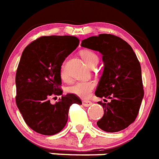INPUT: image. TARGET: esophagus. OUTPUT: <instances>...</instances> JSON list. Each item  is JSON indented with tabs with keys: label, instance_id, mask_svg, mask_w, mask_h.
<instances>
[{
	"label": "esophagus",
	"instance_id": "34e87169",
	"mask_svg": "<svg viewBox=\"0 0 159 159\" xmlns=\"http://www.w3.org/2000/svg\"><path fill=\"white\" fill-rule=\"evenodd\" d=\"M83 105L84 107H89L92 105V102L89 101H83Z\"/></svg>",
	"mask_w": 159,
	"mask_h": 159
}]
</instances>
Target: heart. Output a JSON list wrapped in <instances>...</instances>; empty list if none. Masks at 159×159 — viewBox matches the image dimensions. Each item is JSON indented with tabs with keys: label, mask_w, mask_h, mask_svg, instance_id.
<instances>
[{
	"label": "heart",
	"mask_w": 159,
	"mask_h": 159,
	"mask_svg": "<svg viewBox=\"0 0 159 159\" xmlns=\"http://www.w3.org/2000/svg\"><path fill=\"white\" fill-rule=\"evenodd\" d=\"M80 55L84 62L89 67L92 66L96 62H98V57L91 51H82ZM61 77L62 80H66V75L65 73L63 68H61ZM93 88H94V83L93 81H79L73 84L71 86H70L68 91L70 93H73L80 98H88L91 95Z\"/></svg>",
	"instance_id": "obj_1"
}]
</instances>
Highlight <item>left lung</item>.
<instances>
[{"instance_id": "8db88e82", "label": "left lung", "mask_w": 159, "mask_h": 159, "mask_svg": "<svg viewBox=\"0 0 159 159\" xmlns=\"http://www.w3.org/2000/svg\"><path fill=\"white\" fill-rule=\"evenodd\" d=\"M81 46L102 55L104 69L95 95L111 101L98 102L104 110L98 126L111 133L124 130L135 120L144 98L141 67L135 53L126 42L111 34L88 38Z\"/></svg>"}]
</instances>
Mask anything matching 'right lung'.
<instances>
[{"instance_id": "add662e5", "label": "right lung", "mask_w": 159, "mask_h": 159, "mask_svg": "<svg viewBox=\"0 0 159 159\" xmlns=\"http://www.w3.org/2000/svg\"><path fill=\"white\" fill-rule=\"evenodd\" d=\"M79 43L73 36H43L23 52L15 76V101L26 124L39 134H57L68 120L70 105L82 104L73 93L50 102L51 98L62 95L61 65Z\"/></svg>"}]
</instances>
